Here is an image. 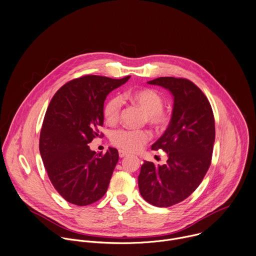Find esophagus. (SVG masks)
Returning <instances> with one entry per match:
<instances>
[{
  "instance_id": "obj_1",
  "label": "esophagus",
  "mask_w": 256,
  "mask_h": 256,
  "mask_svg": "<svg viewBox=\"0 0 256 256\" xmlns=\"http://www.w3.org/2000/svg\"><path fill=\"white\" fill-rule=\"evenodd\" d=\"M127 155V153L125 152V151H123V150H119V156L122 158V157H125Z\"/></svg>"
}]
</instances>
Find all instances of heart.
<instances>
[{"mask_svg": "<svg viewBox=\"0 0 256 256\" xmlns=\"http://www.w3.org/2000/svg\"><path fill=\"white\" fill-rule=\"evenodd\" d=\"M126 97L145 113L146 122L157 129H164L169 122L168 114L162 109L164 105L163 96L156 90L144 88L128 91ZM122 99L120 96H112L104 106V116L109 123H116L120 116ZM150 139L147 130L120 129L111 134V143L126 152H137Z\"/></svg>", "mask_w": 256, "mask_h": 256, "instance_id": "heart-1", "label": "heart"}]
</instances>
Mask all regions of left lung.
<instances>
[{
    "label": "left lung",
    "instance_id": "obj_1",
    "mask_svg": "<svg viewBox=\"0 0 256 256\" xmlns=\"http://www.w3.org/2000/svg\"><path fill=\"white\" fill-rule=\"evenodd\" d=\"M147 83L169 90L174 104L167 129L151 147L152 150L165 151L167 162L155 165L144 161L138 186L148 203L169 207L195 191L211 164L214 116L206 96L187 79L160 77Z\"/></svg>",
    "mask_w": 256,
    "mask_h": 256
}]
</instances>
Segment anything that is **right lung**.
Returning <instances> with one entry per match:
<instances>
[{
	"instance_id": "obj_1",
	"label": "right lung",
	"mask_w": 256,
	"mask_h": 256,
	"mask_svg": "<svg viewBox=\"0 0 256 256\" xmlns=\"http://www.w3.org/2000/svg\"><path fill=\"white\" fill-rule=\"evenodd\" d=\"M86 75L62 86L46 111L40 154L48 176L68 202L85 206L101 199L119 160L117 149L97 154L88 144L101 136L107 95L129 80Z\"/></svg>"
}]
</instances>
